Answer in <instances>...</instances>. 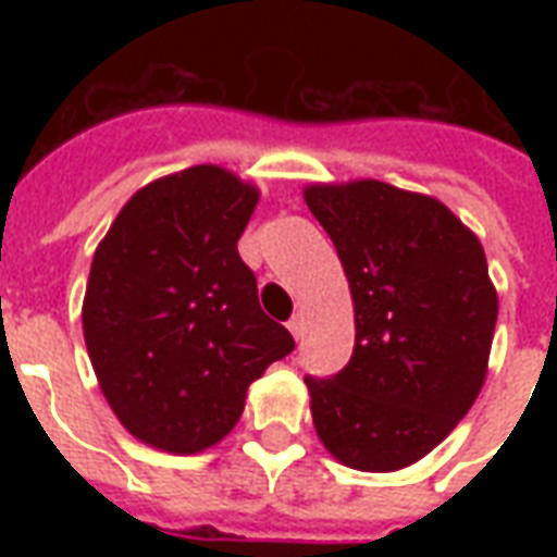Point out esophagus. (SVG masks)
I'll return each instance as SVG.
<instances>
[{
  "label": "esophagus",
  "mask_w": 557,
  "mask_h": 557,
  "mask_svg": "<svg viewBox=\"0 0 557 557\" xmlns=\"http://www.w3.org/2000/svg\"><path fill=\"white\" fill-rule=\"evenodd\" d=\"M288 332H292V335H295L297 341L304 338V318H300V314H297V318H292V321H288Z\"/></svg>",
  "instance_id": "esophagus-1"
}]
</instances>
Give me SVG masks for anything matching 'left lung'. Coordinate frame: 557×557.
Returning a JSON list of instances; mask_svg holds the SVG:
<instances>
[{
  "mask_svg": "<svg viewBox=\"0 0 557 557\" xmlns=\"http://www.w3.org/2000/svg\"><path fill=\"white\" fill-rule=\"evenodd\" d=\"M356 309V349L306 379L318 440L341 466L398 471L431 454L480 396L497 288L476 234L440 199L379 178L304 187Z\"/></svg>",
  "mask_w": 557,
  "mask_h": 557,
  "instance_id": "left-lung-1",
  "label": "left lung"
}]
</instances>
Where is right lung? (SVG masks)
<instances>
[{
    "instance_id": "1",
    "label": "right lung",
    "mask_w": 557,
    "mask_h": 557,
    "mask_svg": "<svg viewBox=\"0 0 557 557\" xmlns=\"http://www.w3.org/2000/svg\"><path fill=\"white\" fill-rule=\"evenodd\" d=\"M260 190L196 164L133 193L95 248L83 338L100 393L144 445L199 454L234 431L248 387L295 349L236 251Z\"/></svg>"
}]
</instances>
